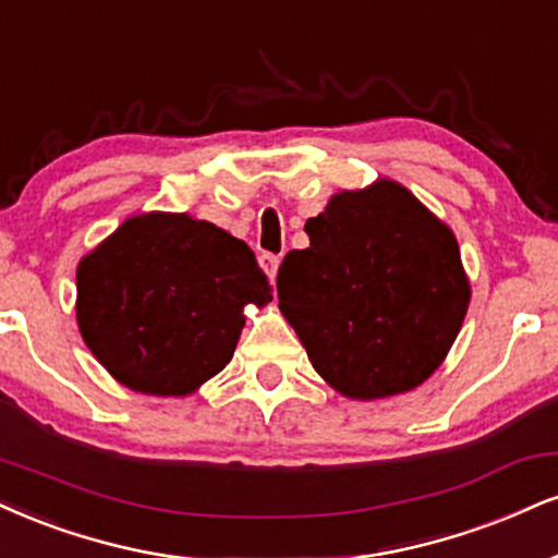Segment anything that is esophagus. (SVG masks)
I'll use <instances>...</instances> for the list:
<instances>
[{
  "mask_svg": "<svg viewBox=\"0 0 558 558\" xmlns=\"http://www.w3.org/2000/svg\"><path fill=\"white\" fill-rule=\"evenodd\" d=\"M259 265H262V270L267 272V278L275 280V275H278V267H280V254L265 252V254H262V257H259Z\"/></svg>",
  "mask_w": 558,
  "mask_h": 558,
  "instance_id": "obj_1",
  "label": "esophagus"
}]
</instances>
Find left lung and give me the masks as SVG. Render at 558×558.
Here are the masks:
<instances>
[{"instance_id":"8db88e82","label":"left lung","mask_w":558,"mask_h":558,"mask_svg":"<svg viewBox=\"0 0 558 558\" xmlns=\"http://www.w3.org/2000/svg\"><path fill=\"white\" fill-rule=\"evenodd\" d=\"M278 270L280 312L345 398L408 392L441 364L471 286L454 233L405 186L340 192Z\"/></svg>"}]
</instances>
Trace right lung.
I'll list each match as a JSON object with an SVG mask.
<instances>
[{"label": "right lung", "mask_w": 558, "mask_h": 558, "mask_svg": "<svg viewBox=\"0 0 558 558\" xmlns=\"http://www.w3.org/2000/svg\"><path fill=\"white\" fill-rule=\"evenodd\" d=\"M272 301L254 252L177 213L124 220L77 267V325L134 392L190 395L231 361L244 306Z\"/></svg>", "instance_id": "obj_1"}]
</instances>
